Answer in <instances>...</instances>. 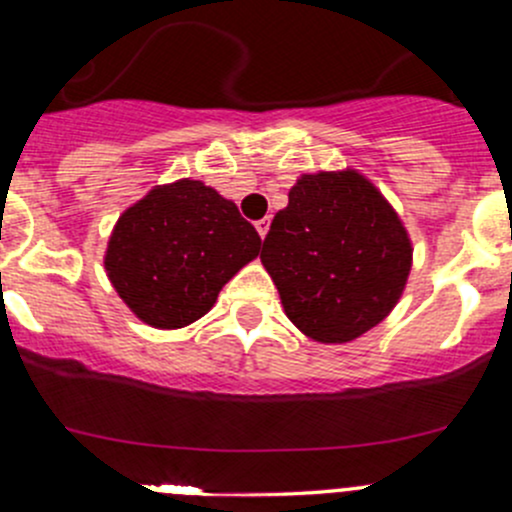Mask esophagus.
I'll use <instances>...</instances> for the list:
<instances>
[{
	"label": "esophagus",
	"mask_w": 512,
	"mask_h": 512,
	"mask_svg": "<svg viewBox=\"0 0 512 512\" xmlns=\"http://www.w3.org/2000/svg\"><path fill=\"white\" fill-rule=\"evenodd\" d=\"M255 227H257V235H260V237H265V235H267V230H270V218H262V220H257Z\"/></svg>",
	"instance_id": "1"
}]
</instances>
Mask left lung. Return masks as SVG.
<instances>
[{
  "label": "left lung",
  "mask_w": 512,
  "mask_h": 512,
  "mask_svg": "<svg viewBox=\"0 0 512 512\" xmlns=\"http://www.w3.org/2000/svg\"><path fill=\"white\" fill-rule=\"evenodd\" d=\"M409 232L356 170L302 175L262 245L289 322L322 344H344L384 322L411 272Z\"/></svg>",
  "instance_id": "1"
}]
</instances>
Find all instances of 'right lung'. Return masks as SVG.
Instances as JSON below:
<instances>
[{"label":"right lung","instance_id":"1","mask_svg":"<svg viewBox=\"0 0 512 512\" xmlns=\"http://www.w3.org/2000/svg\"><path fill=\"white\" fill-rule=\"evenodd\" d=\"M260 235L232 200L200 180L156 185L118 218L103 267L118 297L156 329L193 324L242 267Z\"/></svg>","mask_w":512,"mask_h":512}]
</instances>
